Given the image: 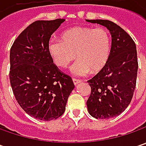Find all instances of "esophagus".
I'll return each mask as SVG.
<instances>
[{"label": "esophagus", "mask_w": 146, "mask_h": 146, "mask_svg": "<svg viewBox=\"0 0 146 146\" xmlns=\"http://www.w3.org/2000/svg\"><path fill=\"white\" fill-rule=\"evenodd\" d=\"M72 80H73V83H74V84H75V85H76V84H80V83H81V80H77V79H73Z\"/></svg>", "instance_id": "esophagus-1"}]
</instances>
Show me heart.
<instances>
[{
    "mask_svg": "<svg viewBox=\"0 0 146 146\" xmlns=\"http://www.w3.org/2000/svg\"><path fill=\"white\" fill-rule=\"evenodd\" d=\"M61 39L48 41V54L61 68L67 67L76 55L78 60L70 69L76 76H86L91 70L98 72L109 60L111 41L105 28L76 27L65 31Z\"/></svg>",
    "mask_w": 146,
    "mask_h": 146,
    "instance_id": "1",
    "label": "heart"
}]
</instances>
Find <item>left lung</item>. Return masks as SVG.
Returning a JSON list of instances; mask_svg holds the SVG:
<instances>
[{
	"mask_svg": "<svg viewBox=\"0 0 146 146\" xmlns=\"http://www.w3.org/2000/svg\"><path fill=\"white\" fill-rule=\"evenodd\" d=\"M106 27L111 35V48L107 63L88 80L91 93L88 111L96 119H110L120 115L131 102L136 88L138 62L136 44L126 31L109 20L86 19Z\"/></svg>",
	"mask_w": 146,
	"mask_h": 146,
	"instance_id": "left-lung-1",
	"label": "left lung"
}]
</instances>
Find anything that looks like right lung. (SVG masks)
<instances>
[{"instance_id": "obj_1", "label": "right lung", "mask_w": 146, "mask_h": 146, "mask_svg": "<svg viewBox=\"0 0 146 146\" xmlns=\"http://www.w3.org/2000/svg\"><path fill=\"white\" fill-rule=\"evenodd\" d=\"M64 19L36 21L14 40L10 48L9 80L18 103L31 117L43 121L64 113L75 85L61 72L48 52L51 35Z\"/></svg>"}]
</instances>
